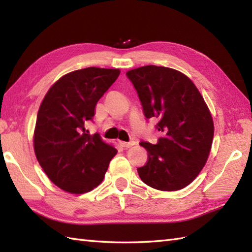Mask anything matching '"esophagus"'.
Returning <instances> with one entry per match:
<instances>
[{
  "label": "esophagus",
  "instance_id": "esophagus-1",
  "mask_svg": "<svg viewBox=\"0 0 252 252\" xmlns=\"http://www.w3.org/2000/svg\"><path fill=\"white\" fill-rule=\"evenodd\" d=\"M120 145L122 147H125V148H130L133 145H135V142L134 141H131V142H120Z\"/></svg>",
  "mask_w": 252,
  "mask_h": 252
}]
</instances>
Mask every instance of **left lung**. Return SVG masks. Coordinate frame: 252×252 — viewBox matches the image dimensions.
Masks as SVG:
<instances>
[{
	"instance_id": "8db88e82",
	"label": "left lung",
	"mask_w": 252,
	"mask_h": 252,
	"mask_svg": "<svg viewBox=\"0 0 252 252\" xmlns=\"http://www.w3.org/2000/svg\"><path fill=\"white\" fill-rule=\"evenodd\" d=\"M144 115L158 120L157 144L141 142L148 161L137 169L144 183L159 190L184 189L206 164L211 151L213 120L191 80L175 69L148 65L126 72Z\"/></svg>"
}]
</instances>
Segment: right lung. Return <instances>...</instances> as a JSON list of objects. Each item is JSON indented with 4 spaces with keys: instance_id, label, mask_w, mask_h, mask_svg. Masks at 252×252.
I'll list each match as a JSON object with an SVG mask.
<instances>
[{
    "instance_id": "right-lung-1",
    "label": "right lung",
    "mask_w": 252,
    "mask_h": 252,
    "mask_svg": "<svg viewBox=\"0 0 252 252\" xmlns=\"http://www.w3.org/2000/svg\"><path fill=\"white\" fill-rule=\"evenodd\" d=\"M119 69L89 67L69 72L52 85L37 111L33 146L37 161L63 190L84 194L98 186L117 149L91 135L85 123L119 77Z\"/></svg>"
}]
</instances>
